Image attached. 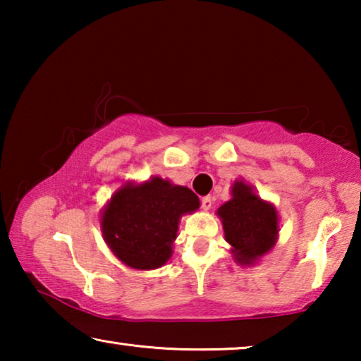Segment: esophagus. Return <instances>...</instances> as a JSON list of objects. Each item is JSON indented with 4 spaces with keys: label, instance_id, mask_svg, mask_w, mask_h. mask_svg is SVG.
Listing matches in <instances>:
<instances>
[{
    "label": "esophagus",
    "instance_id": "esophagus-1",
    "mask_svg": "<svg viewBox=\"0 0 361 361\" xmlns=\"http://www.w3.org/2000/svg\"><path fill=\"white\" fill-rule=\"evenodd\" d=\"M200 204H202L204 210H210L213 205V197L212 195H205V197H202V200H200Z\"/></svg>",
    "mask_w": 361,
    "mask_h": 361
}]
</instances>
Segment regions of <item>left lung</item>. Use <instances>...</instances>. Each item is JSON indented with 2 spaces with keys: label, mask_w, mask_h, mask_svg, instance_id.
I'll return each mask as SVG.
<instances>
[{
  "label": "left lung",
  "mask_w": 361,
  "mask_h": 361,
  "mask_svg": "<svg viewBox=\"0 0 361 361\" xmlns=\"http://www.w3.org/2000/svg\"><path fill=\"white\" fill-rule=\"evenodd\" d=\"M224 237L240 264H252L276 245L279 234L277 212L261 200L245 183L232 186V199L218 209Z\"/></svg>",
  "instance_id": "left-lung-1"
}]
</instances>
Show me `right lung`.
Wrapping results in <instances>:
<instances>
[{
    "instance_id": "1",
    "label": "right lung",
    "mask_w": 361,
    "mask_h": 361,
    "mask_svg": "<svg viewBox=\"0 0 361 361\" xmlns=\"http://www.w3.org/2000/svg\"><path fill=\"white\" fill-rule=\"evenodd\" d=\"M197 209L199 197L191 189L159 176L143 185H126L103 212V237L124 264L157 269L172 256L180 218Z\"/></svg>"
}]
</instances>
